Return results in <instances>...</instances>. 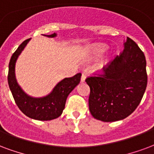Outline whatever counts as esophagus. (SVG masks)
<instances>
[{
    "label": "esophagus",
    "instance_id": "esophagus-1",
    "mask_svg": "<svg viewBox=\"0 0 154 154\" xmlns=\"http://www.w3.org/2000/svg\"><path fill=\"white\" fill-rule=\"evenodd\" d=\"M86 73H82V77H81V82H85V79H86Z\"/></svg>",
    "mask_w": 154,
    "mask_h": 154
}]
</instances>
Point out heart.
Wrapping results in <instances>:
<instances>
[{
  "mask_svg": "<svg viewBox=\"0 0 154 154\" xmlns=\"http://www.w3.org/2000/svg\"><path fill=\"white\" fill-rule=\"evenodd\" d=\"M106 51V46L103 45H94V47L92 50V52L94 55H95L96 57L101 56L102 54H103V52Z\"/></svg>",
  "mask_w": 154,
  "mask_h": 154,
  "instance_id": "heart-1",
  "label": "heart"
}]
</instances>
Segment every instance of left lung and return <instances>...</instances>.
<instances>
[{"label":"left lung","mask_w":154,"mask_h":154,"mask_svg":"<svg viewBox=\"0 0 154 154\" xmlns=\"http://www.w3.org/2000/svg\"><path fill=\"white\" fill-rule=\"evenodd\" d=\"M148 76L143 51L126 37L119 55L103 67L102 72L88 77L89 109L95 119L116 122L128 117L140 103Z\"/></svg>","instance_id":"obj_1"}]
</instances>
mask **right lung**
<instances>
[{
	"label": "right lung",
	"mask_w": 154,
	"mask_h": 154,
	"mask_svg": "<svg viewBox=\"0 0 154 154\" xmlns=\"http://www.w3.org/2000/svg\"><path fill=\"white\" fill-rule=\"evenodd\" d=\"M54 37L56 34L45 35ZM29 39L25 40L12 54L9 63L8 83L14 101L19 109L28 118L39 121H49L59 118L65 107L66 100L70 92L79 84L82 73H77L72 77H67L59 82L53 91L43 98L28 96L17 83L15 78V63L18 57L24 49Z\"/></svg>",
	"instance_id": "right-lung-1"
}]
</instances>
